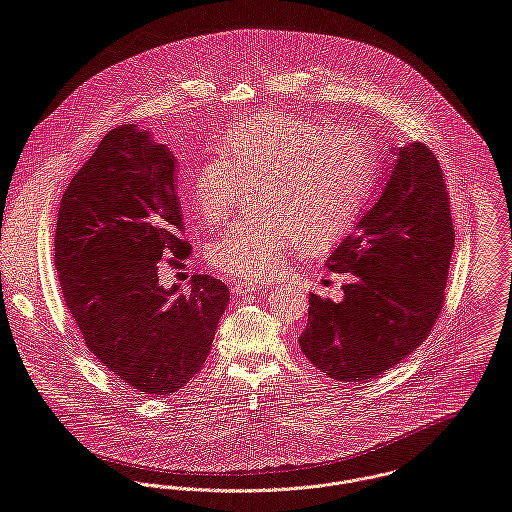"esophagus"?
Wrapping results in <instances>:
<instances>
[{
	"label": "esophagus",
	"instance_id": "esophagus-1",
	"mask_svg": "<svg viewBox=\"0 0 512 512\" xmlns=\"http://www.w3.org/2000/svg\"><path fill=\"white\" fill-rule=\"evenodd\" d=\"M230 290H232V294H236V296H246V294H256V292H260L262 290V286L260 284H254V282H234L232 286H230Z\"/></svg>",
	"mask_w": 512,
	"mask_h": 512
}]
</instances>
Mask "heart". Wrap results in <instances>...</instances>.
Here are the masks:
<instances>
[{"instance_id": "b5f03b06", "label": "heart", "mask_w": 512, "mask_h": 512, "mask_svg": "<svg viewBox=\"0 0 512 512\" xmlns=\"http://www.w3.org/2000/svg\"><path fill=\"white\" fill-rule=\"evenodd\" d=\"M371 180L373 151L359 131L272 111L222 137L218 157L194 174L190 202L218 222L252 184L250 202L260 208L230 224L208 246V260L226 274L264 280L304 238L324 246L341 236Z\"/></svg>"}]
</instances>
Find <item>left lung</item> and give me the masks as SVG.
Wrapping results in <instances>:
<instances>
[{"label": "left lung", "mask_w": 512, "mask_h": 512, "mask_svg": "<svg viewBox=\"0 0 512 512\" xmlns=\"http://www.w3.org/2000/svg\"><path fill=\"white\" fill-rule=\"evenodd\" d=\"M379 198L328 258L351 274L343 300L310 294L304 355L338 381H365L401 363L443 310L455 230L445 174L423 143L391 149Z\"/></svg>", "instance_id": "left-lung-1"}]
</instances>
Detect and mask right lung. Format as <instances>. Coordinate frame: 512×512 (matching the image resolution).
I'll return each instance as SVG.
<instances>
[{"label": "right lung", "mask_w": 512, "mask_h": 512, "mask_svg": "<svg viewBox=\"0 0 512 512\" xmlns=\"http://www.w3.org/2000/svg\"><path fill=\"white\" fill-rule=\"evenodd\" d=\"M176 169L151 131L119 125L65 188L55 228L63 300L89 351L127 387L157 397L202 369L230 302L226 284L206 274L186 294L159 282L163 258L190 252L178 238Z\"/></svg>", "instance_id": "right-lung-1"}]
</instances>
